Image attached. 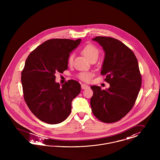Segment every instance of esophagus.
Wrapping results in <instances>:
<instances>
[{"label": "esophagus", "instance_id": "obj_1", "mask_svg": "<svg viewBox=\"0 0 160 160\" xmlns=\"http://www.w3.org/2000/svg\"><path fill=\"white\" fill-rule=\"evenodd\" d=\"M81 87H82V89H85L87 88L88 87V86L87 85H86V84H82Z\"/></svg>", "mask_w": 160, "mask_h": 160}]
</instances>
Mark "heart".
Returning a JSON list of instances; mask_svg holds the SVG:
<instances>
[{
  "label": "heart",
  "mask_w": 160,
  "mask_h": 160,
  "mask_svg": "<svg viewBox=\"0 0 160 160\" xmlns=\"http://www.w3.org/2000/svg\"><path fill=\"white\" fill-rule=\"evenodd\" d=\"M82 53L83 54L89 61L92 59H95L97 60L99 56V52L98 48L96 46L92 44H89L83 48V49L82 50ZM73 59V54H72L68 59L69 64L71 65L72 64ZM93 75L94 74L91 72H84L80 73L78 74V77L80 80L84 82H88L90 81V80L93 77Z\"/></svg>",
  "instance_id": "b5f03b06"
}]
</instances>
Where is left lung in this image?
Here are the masks:
<instances>
[{
	"instance_id": "obj_1",
	"label": "left lung",
	"mask_w": 160,
	"mask_h": 160,
	"mask_svg": "<svg viewBox=\"0 0 160 160\" xmlns=\"http://www.w3.org/2000/svg\"><path fill=\"white\" fill-rule=\"evenodd\" d=\"M105 52L101 75L110 87L91 86L90 104L94 115L104 123H114L132 109L142 84L138 59L132 51L121 41L107 37L92 38Z\"/></svg>"
}]
</instances>
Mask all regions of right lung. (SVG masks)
Listing matches in <instances>:
<instances>
[{
  "label": "right lung",
  "instance_id": "add662e5",
  "mask_svg": "<svg viewBox=\"0 0 160 160\" xmlns=\"http://www.w3.org/2000/svg\"><path fill=\"white\" fill-rule=\"evenodd\" d=\"M81 40H47L26 59L21 72L24 99L32 113L45 123L54 124L64 121L71 113L72 100L80 92L78 82L70 80L60 86L55 82V73L68 69L70 53Z\"/></svg>",
  "mask_w": 160,
  "mask_h": 160
}]
</instances>
